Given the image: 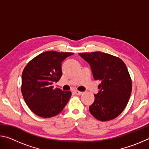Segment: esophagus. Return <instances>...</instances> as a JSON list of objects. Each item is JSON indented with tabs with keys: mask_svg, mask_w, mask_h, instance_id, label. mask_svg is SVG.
<instances>
[{
	"mask_svg": "<svg viewBox=\"0 0 149 149\" xmlns=\"http://www.w3.org/2000/svg\"><path fill=\"white\" fill-rule=\"evenodd\" d=\"M74 93H75V94L77 95H81V94H83V92L79 91H77V90H75L74 91Z\"/></svg>",
	"mask_w": 149,
	"mask_h": 149,
	"instance_id": "1",
	"label": "esophagus"
}]
</instances>
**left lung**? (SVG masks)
I'll return each mask as SVG.
<instances>
[{"mask_svg": "<svg viewBox=\"0 0 149 149\" xmlns=\"http://www.w3.org/2000/svg\"><path fill=\"white\" fill-rule=\"evenodd\" d=\"M79 55L89 64L93 78L100 81L99 92L89 107L91 114L100 121L114 119L124 110L132 93V79L125 63L101 52Z\"/></svg>", "mask_w": 149, "mask_h": 149, "instance_id": "left-lung-1", "label": "left lung"}]
</instances>
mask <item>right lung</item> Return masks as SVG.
I'll return each instance as SVG.
<instances>
[{
    "instance_id": "1",
    "label": "right lung",
    "mask_w": 149,
    "mask_h": 149,
    "mask_svg": "<svg viewBox=\"0 0 149 149\" xmlns=\"http://www.w3.org/2000/svg\"><path fill=\"white\" fill-rule=\"evenodd\" d=\"M72 52L47 51L32 59L22 75V93L33 112L42 118L58 114L68 102L72 93L54 89L52 84L62 76V62Z\"/></svg>"
}]
</instances>
